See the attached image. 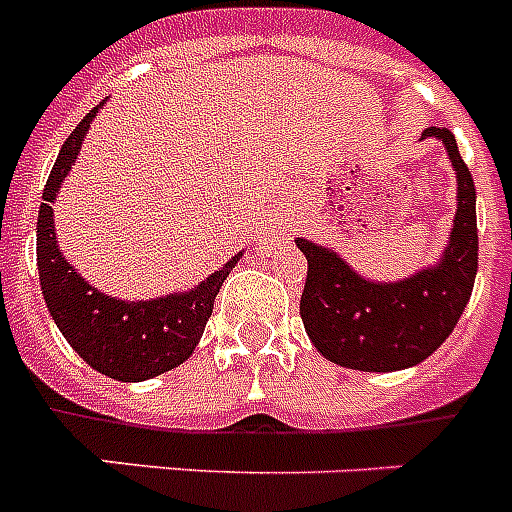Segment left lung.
Segmentation results:
<instances>
[{
  "instance_id": "obj_1",
  "label": "left lung",
  "mask_w": 512,
  "mask_h": 512,
  "mask_svg": "<svg viewBox=\"0 0 512 512\" xmlns=\"http://www.w3.org/2000/svg\"><path fill=\"white\" fill-rule=\"evenodd\" d=\"M426 136L442 139L458 170V213L434 268L397 284H376L331 249L297 239L307 257L299 315L315 350L331 363L378 373L418 365L442 347L471 299L479 268L476 186L450 128L431 126Z\"/></svg>"
}]
</instances>
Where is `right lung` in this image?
Wrapping results in <instances>:
<instances>
[{
    "label": "right lung",
    "instance_id": "add662e5",
    "mask_svg": "<svg viewBox=\"0 0 512 512\" xmlns=\"http://www.w3.org/2000/svg\"><path fill=\"white\" fill-rule=\"evenodd\" d=\"M105 105V102H102ZM97 105L73 128L65 139L60 157L54 162L44 186V202L36 223V263H39L41 294L54 323L68 344L94 371L115 381H144L173 371L189 360L194 347L205 334L207 318L213 315L215 294L234 270L239 255L231 257L218 273L194 286L191 292L149 299V302H123L97 292L62 257L54 242L52 202L68 176L70 165L81 152V141L89 131Z\"/></svg>",
    "mask_w": 512,
    "mask_h": 512
}]
</instances>
